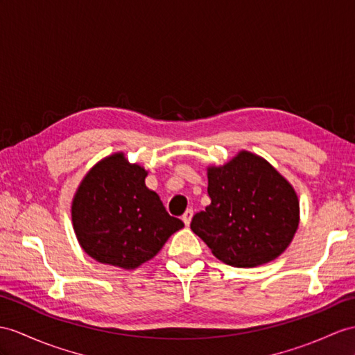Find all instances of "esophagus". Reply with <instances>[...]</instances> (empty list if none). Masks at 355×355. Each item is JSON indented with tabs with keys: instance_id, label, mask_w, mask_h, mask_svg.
Listing matches in <instances>:
<instances>
[{
	"instance_id": "obj_1",
	"label": "esophagus",
	"mask_w": 355,
	"mask_h": 355,
	"mask_svg": "<svg viewBox=\"0 0 355 355\" xmlns=\"http://www.w3.org/2000/svg\"><path fill=\"white\" fill-rule=\"evenodd\" d=\"M193 218V209H187L182 215V221L185 223V226H189V223H191Z\"/></svg>"
}]
</instances>
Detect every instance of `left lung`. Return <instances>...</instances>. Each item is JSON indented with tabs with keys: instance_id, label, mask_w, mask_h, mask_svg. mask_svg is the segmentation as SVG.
<instances>
[{
	"instance_id": "1",
	"label": "left lung",
	"mask_w": 355,
	"mask_h": 355,
	"mask_svg": "<svg viewBox=\"0 0 355 355\" xmlns=\"http://www.w3.org/2000/svg\"><path fill=\"white\" fill-rule=\"evenodd\" d=\"M211 205L197 212L191 230L221 262L253 268L288 248L300 223L295 189L270 162L241 150L207 168Z\"/></svg>"
}]
</instances>
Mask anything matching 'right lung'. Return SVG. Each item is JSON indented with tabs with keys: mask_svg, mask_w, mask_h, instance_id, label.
<instances>
[{
	"mask_svg": "<svg viewBox=\"0 0 355 355\" xmlns=\"http://www.w3.org/2000/svg\"><path fill=\"white\" fill-rule=\"evenodd\" d=\"M146 176L143 167L114 153L99 161L78 187L73 230L94 261L134 270L157 256L173 233L184 227L146 187Z\"/></svg>",
	"mask_w": 355,
	"mask_h": 355,
	"instance_id": "add662e5",
	"label": "right lung"
}]
</instances>
